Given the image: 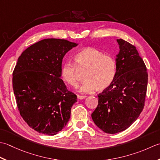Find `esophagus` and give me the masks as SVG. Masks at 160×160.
Here are the masks:
<instances>
[{
	"mask_svg": "<svg viewBox=\"0 0 160 160\" xmlns=\"http://www.w3.org/2000/svg\"><path fill=\"white\" fill-rule=\"evenodd\" d=\"M86 97V96L85 95H77V98L79 99H85Z\"/></svg>",
	"mask_w": 160,
	"mask_h": 160,
	"instance_id": "esophagus-1",
	"label": "esophagus"
}]
</instances>
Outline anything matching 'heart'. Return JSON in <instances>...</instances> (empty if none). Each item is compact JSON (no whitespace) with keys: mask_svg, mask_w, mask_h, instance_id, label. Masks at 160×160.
<instances>
[{"mask_svg":"<svg viewBox=\"0 0 160 160\" xmlns=\"http://www.w3.org/2000/svg\"><path fill=\"white\" fill-rule=\"evenodd\" d=\"M76 66L86 69L84 80L79 87L81 92H90L96 88L102 91L108 88L113 82L117 73L116 61L112 56L94 48L81 49L74 56ZM61 77L69 86H77V73L75 65L66 62L62 65Z\"/></svg>","mask_w":160,"mask_h":160,"instance_id":"b5f03b06","label":"heart"}]
</instances>
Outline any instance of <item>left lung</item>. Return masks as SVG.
I'll use <instances>...</instances> for the list:
<instances>
[{
    "label": "left lung",
    "mask_w": 160,
    "mask_h": 160,
    "mask_svg": "<svg viewBox=\"0 0 160 160\" xmlns=\"http://www.w3.org/2000/svg\"><path fill=\"white\" fill-rule=\"evenodd\" d=\"M117 42L119 52L115 78L98 95V106L91 115L97 126L109 134L127 129L138 118L148 84L147 70L136 48L122 38Z\"/></svg>",
    "instance_id": "8db88e82"
}]
</instances>
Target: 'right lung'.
Listing matches in <instances>:
<instances>
[{"mask_svg": "<svg viewBox=\"0 0 160 160\" xmlns=\"http://www.w3.org/2000/svg\"><path fill=\"white\" fill-rule=\"evenodd\" d=\"M78 44L65 39L45 38L28 48L18 58L12 86L20 115L32 129L57 135L66 126L77 95L61 77L65 55Z\"/></svg>", "mask_w": 160, "mask_h": 160, "instance_id": "obj_1", "label": "right lung"}]
</instances>
